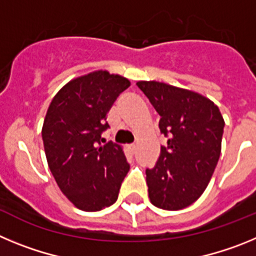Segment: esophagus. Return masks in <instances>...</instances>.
Listing matches in <instances>:
<instances>
[{"label": "esophagus", "mask_w": 256, "mask_h": 256, "mask_svg": "<svg viewBox=\"0 0 256 256\" xmlns=\"http://www.w3.org/2000/svg\"><path fill=\"white\" fill-rule=\"evenodd\" d=\"M136 148H137V146H136V144H130V146H128V150H130L132 154L136 152Z\"/></svg>", "instance_id": "34e87169"}]
</instances>
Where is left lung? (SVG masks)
I'll use <instances>...</instances> for the list:
<instances>
[{"label":"left lung","instance_id":"1","mask_svg":"<svg viewBox=\"0 0 256 256\" xmlns=\"http://www.w3.org/2000/svg\"><path fill=\"white\" fill-rule=\"evenodd\" d=\"M137 87L160 115V132L168 137L155 166L146 169L148 198L160 209H184L202 195L218 164L223 116L196 92L155 80H141Z\"/></svg>","mask_w":256,"mask_h":256}]
</instances>
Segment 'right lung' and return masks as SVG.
Masks as SVG:
<instances>
[{
  "label": "right lung",
  "instance_id": "right-lung-1",
  "mask_svg": "<svg viewBox=\"0 0 256 256\" xmlns=\"http://www.w3.org/2000/svg\"><path fill=\"white\" fill-rule=\"evenodd\" d=\"M126 78L98 70L70 80L52 98L42 128L44 152L58 186L78 209L98 212L118 200L130 170L123 148L101 146L106 114L130 87Z\"/></svg>",
  "mask_w": 256,
  "mask_h": 256
}]
</instances>
